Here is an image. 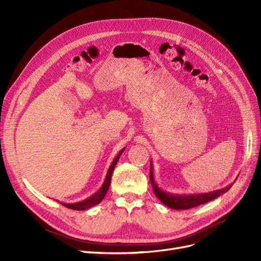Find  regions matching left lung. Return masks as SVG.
<instances>
[{"label": "left lung", "mask_w": 261, "mask_h": 261, "mask_svg": "<svg viewBox=\"0 0 261 261\" xmlns=\"http://www.w3.org/2000/svg\"><path fill=\"white\" fill-rule=\"evenodd\" d=\"M153 165L152 161L150 162V181H151V186L154 192V195L158 197L163 204L175 210H186L191 209L197 206H200V204L206 203L212 199L217 198V197L221 196L222 194L226 193L228 189L232 187V184L226 186L225 188L218 189V191H213L209 193H193V194H174L171 192H167L162 189L158 181L154 178L153 175Z\"/></svg>", "instance_id": "left-lung-1"}]
</instances>
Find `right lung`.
<instances>
[{
  "mask_svg": "<svg viewBox=\"0 0 261 261\" xmlns=\"http://www.w3.org/2000/svg\"><path fill=\"white\" fill-rule=\"evenodd\" d=\"M124 149H125V148H123V149L121 150V151L117 153V155L114 158L113 162L111 163V165H110V168H109V170H108V172H107V175H106V177H105L103 183H102L101 187L98 189V191H97L96 193L92 194L90 197H88V198H86V199H84V200H82V201H78V202H73V203L62 202L63 206H65V207H67V208H69V209L81 211V210H87V209H89V208H91V207H93V206H96V204H98L99 202H101V200L105 198V196H106V194H107V192H108V189H109V187H110V184H111V177H112L113 170H114V168H115V165H116L118 159H120L121 154L123 153Z\"/></svg>",
  "mask_w": 261,
  "mask_h": 261,
  "instance_id": "right-lung-1",
  "label": "right lung"
}]
</instances>
